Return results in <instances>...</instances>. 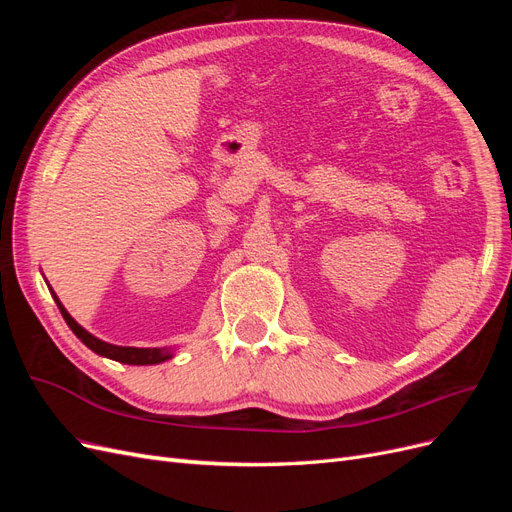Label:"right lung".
Returning <instances> with one entry per match:
<instances>
[{
  "label": "right lung",
  "instance_id": "add662e5",
  "mask_svg": "<svg viewBox=\"0 0 512 512\" xmlns=\"http://www.w3.org/2000/svg\"><path fill=\"white\" fill-rule=\"evenodd\" d=\"M51 294H53V299L59 307L61 316H64L66 324L72 329V333L79 337L89 350H94L96 354L106 356V359L119 361V363H126V365H158V363H164V361L173 359V356H175L173 348H132V346H115V344L102 342L100 337L91 335L87 329H83L81 324L68 314V309L61 305V301L57 299V294L53 290H51Z\"/></svg>",
  "mask_w": 512,
  "mask_h": 512
}]
</instances>
